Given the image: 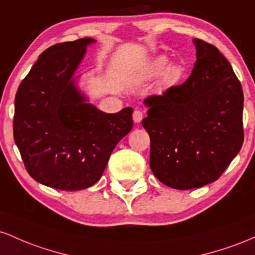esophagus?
Listing matches in <instances>:
<instances>
[{
    "label": "esophagus",
    "instance_id": "34e87169",
    "mask_svg": "<svg viewBox=\"0 0 255 255\" xmlns=\"http://www.w3.org/2000/svg\"><path fill=\"white\" fill-rule=\"evenodd\" d=\"M132 118H133V122H135L136 124H138V123H141V120L143 118V113L141 112V111L136 110L132 114Z\"/></svg>",
    "mask_w": 255,
    "mask_h": 255
}]
</instances>
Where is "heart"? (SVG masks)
Wrapping results in <instances>:
<instances>
[{"mask_svg":"<svg viewBox=\"0 0 255 255\" xmlns=\"http://www.w3.org/2000/svg\"><path fill=\"white\" fill-rule=\"evenodd\" d=\"M167 65L168 60L165 56H159L150 62L145 74L149 79L158 78L161 76L160 83H161L162 87H171L181 79L182 68L177 65H170L167 68Z\"/></svg>","mask_w":255,"mask_h":255,"instance_id":"b5f03b06","label":"heart"}]
</instances>
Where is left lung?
Instances as JSON below:
<instances>
[{
  "label": "left lung",
  "instance_id": "left-lung-1",
  "mask_svg": "<svg viewBox=\"0 0 255 255\" xmlns=\"http://www.w3.org/2000/svg\"><path fill=\"white\" fill-rule=\"evenodd\" d=\"M189 78L144 100L154 176L173 189L201 188L219 178L243 143V91L233 67L212 44L194 38Z\"/></svg>",
  "mask_w": 255,
  "mask_h": 255
}]
</instances>
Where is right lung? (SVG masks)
Returning a JSON list of instances; mask_svg holds the SVG:
<instances>
[{"label":"right lung","instance_id":"obj_1","mask_svg":"<svg viewBox=\"0 0 255 255\" xmlns=\"http://www.w3.org/2000/svg\"><path fill=\"white\" fill-rule=\"evenodd\" d=\"M95 42L81 38L48 48L16 91L14 141L28 174L54 189L95 184L114 147L132 128V108L102 112L77 85L74 73Z\"/></svg>","mask_w":255,"mask_h":255}]
</instances>
